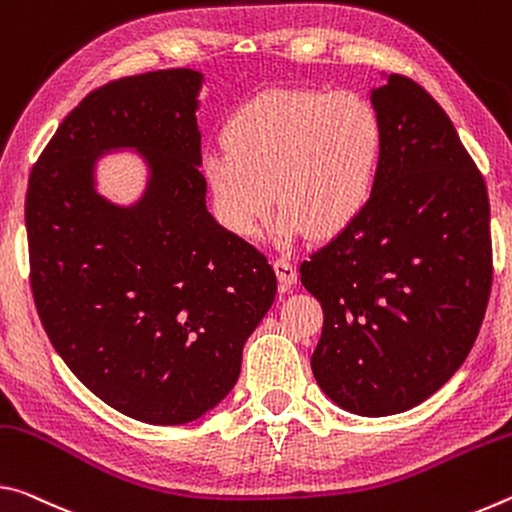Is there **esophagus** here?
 I'll list each match as a JSON object with an SVG mask.
<instances>
[{"instance_id": "esophagus-1", "label": "esophagus", "mask_w": 512, "mask_h": 512, "mask_svg": "<svg viewBox=\"0 0 512 512\" xmlns=\"http://www.w3.org/2000/svg\"><path fill=\"white\" fill-rule=\"evenodd\" d=\"M274 272H276V276H279L281 290H290L297 283V267L292 265L288 258H276Z\"/></svg>"}]
</instances>
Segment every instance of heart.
<instances>
[{"mask_svg": "<svg viewBox=\"0 0 512 512\" xmlns=\"http://www.w3.org/2000/svg\"><path fill=\"white\" fill-rule=\"evenodd\" d=\"M220 136L224 149L201 156V174L217 220L238 238L256 236L272 201L279 245L308 233L335 238L365 213L379 186L385 127L358 92L261 90L231 108Z\"/></svg>", "mask_w": 512, "mask_h": 512, "instance_id": "1", "label": "heart"}]
</instances>
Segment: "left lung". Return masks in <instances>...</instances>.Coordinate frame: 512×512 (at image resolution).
<instances>
[{"mask_svg": "<svg viewBox=\"0 0 512 512\" xmlns=\"http://www.w3.org/2000/svg\"><path fill=\"white\" fill-rule=\"evenodd\" d=\"M370 102L385 127L379 186L365 213L299 267L324 311L315 381L360 417L415 408L463 365L492 283L481 172L440 104L381 74Z\"/></svg>", "mask_w": 512, "mask_h": 512, "instance_id": "1", "label": "left lung"}]
</instances>
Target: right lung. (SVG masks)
Masks as SVG:
<instances>
[{
    "label": "right lung",
    "mask_w": 512,
    "mask_h": 512,
    "mask_svg": "<svg viewBox=\"0 0 512 512\" xmlns=\"http://www.w3.org/2000/svg\"><path fill=\"white\" fill-rule=\"evenodd\" d=\"M204 74L145 72L92 90L33 165L31 290L77 379L122 415L177 426L229 395L242 347L276 297L267 258L206 208L197 127ZM136 151L131 205L96 190V165Z\"/></svg>",
    "instance_id": "obj_1"
}]
</instances>
